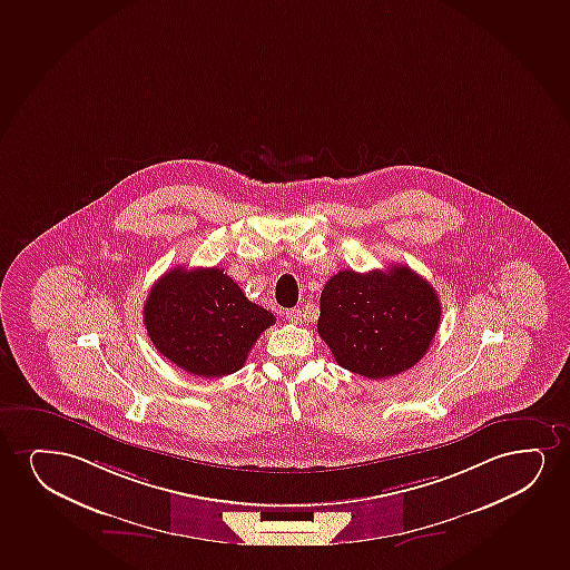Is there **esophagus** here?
Here are the masks:
<instances>
[{
	"label": "esophagus",
	"mask_w": 570,
	"mask_h": 570,
	"mask_svg": "<svg viewBox=\"0 0 570 570\" xmlns=\"http://www.w3.org/2000/svg\"><path fill=\"white\" fill-rule=\"evenodd\" d=\"M286 318H288L289 323H294V325H297V323H302V318H304V313L299 309H288L286 311Z\"/></svg>",
	"instance_id": "1"
}]
</instances>
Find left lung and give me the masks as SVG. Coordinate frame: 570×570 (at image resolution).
<instances>
[{
    "mask_svg": "<svg viewBox=\"0 0 570 570\" xmlns=\"http://www.w3.org/2000/svg\"><path fill=\"white\" fill-rule=\"evenodd\" d=\"M441 323V302L404 265L386 271H341L321 292L317 331L344 370L386 379L420 362Z\"/></svg>",
    "mask_w": 570,
    "mask_h": 570,
    "instance_id": "8db88e82",
    "label": "left lung"
}]
</instances>
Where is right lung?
Segmentation results:
<instances>
[{"mask_svg": "<svg viewBox=\"0 0 570 570\" xmlns=\"http://www.w3.org/2000/svg\"><path fill=\"white\" fill-rule=\"evenodd\" d=\"M142 318L156 350L197 377L242 370L261 333L276 321L218 266H176L163 274L148 292Z\"/></svg>", "mask_w": 570, "mask_h": 570, "instance_id": "add662e5", "label": "right lung"}]
</instances>
